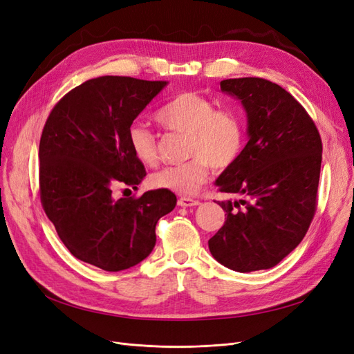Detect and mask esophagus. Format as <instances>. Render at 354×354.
Returning <instances> with one entry per match:
<instances>
[{"label": "esophagus", "mask_w": 354, "mask_h": 354, "mask_svg": "<svg viewBox=\"0 0 354 354\" xmlns=\"http://www.w3.org/2000/svg\"><path fill=\"white\" fill-rule=\"evenodd\" d=\"M199 201H196V199H192V198H186V196H183V198H180L178 199V205L180 207H185V208H189V207H196V205H199Z\"/></svg>", "instance_id": "1"}]
</instances>
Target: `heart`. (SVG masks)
I'll return each instance as SVG.
<instances>
[{"label": "heart", "instance_id": "obj_1", "mask_svg": "<svg viewBox=\"0 0 354 354\" xmlns=\"http://www.w3.org/2000/svg\"><path fill=\"white\" fill-rule=\"evenodd\" d=\"M156 121L169 131L187 136L186 156L192 159L160 168L152 176L155 187L195 195L208 178L209 165L217 171L226 169L242 152L245 128L241 118L230 111H217L216 104L199 93L174 95L156 112ZM128 145L142 164H156V138L143 125L130 127Z\"/></svg>", "mask_w": 354, "mask_h": 354}]
</instances>
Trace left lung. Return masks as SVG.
I'll list each match as a JSON object with an SVG mask.
<instances>
[{
  "label": "left lung",
  "mask_w": 354,
  "mask_h": 354,
  "mask_svg": "<svg viewBox=\"0 0 354 354\" xmlns=\"http://www.w3.org/2000/svg\"><path fill=\"white\" fill-rule=\"evenodd\" d=\"M220 88L246 115L239 158L216 180L238 201H218L223 227L208 241L214 259L230 270L272 269L303 241L316 209L322 142L312 118L281 85L234 78Z\"/></svg>",
  "instance_id": "obj_1"
}]
</instances>
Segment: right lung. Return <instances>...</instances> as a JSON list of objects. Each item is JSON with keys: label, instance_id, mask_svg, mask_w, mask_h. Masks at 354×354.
Segmentation results:
<instances>
[{"label": "right lung", "instance_id": "obj_1", "mask_svg": "<svg viewBox=\"0 0 354 354\" xmlns=\"http://www.w3.org/2000/svg\"><path fill=\"white\" fill-rule=\"evenodd\" d=\"M167 84L109 75L88 80L55 106L42 130V207L71 254L102 270L143 261L156 243L158 220L177 203L167 189L137 199L112 194L116 186L137 189L146 176L128 130Z\"/></svg>", "mask_w": 354, "mask_h": 354}]
</instances>
